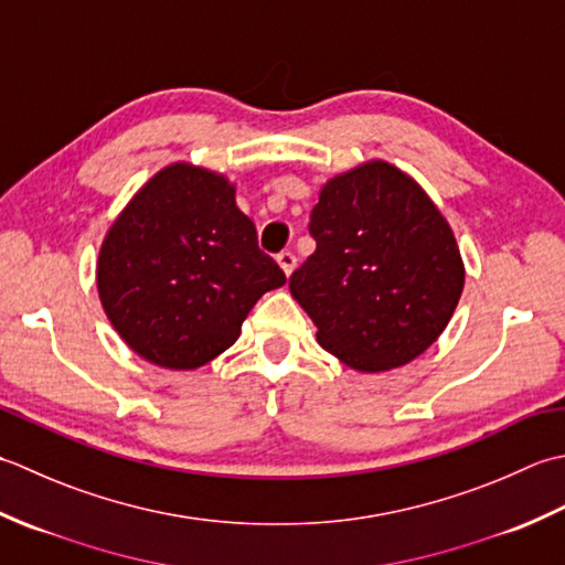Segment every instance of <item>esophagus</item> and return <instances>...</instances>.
<instances>
[{
	"label": "esophagus",
	"mask_w": 565,
	"mask_h": 565,
	"mask_svg": "<svg viewBox=\"0 0 565 565\" xmlns=\"http://www.w3.org/2000/svg\"><path fill=\"white\" fill-rule=\"evenodd\" d=\"M278 263H280V268L285 270V275H290V273L295 270V266H297L295 253H292V250H282V253H278Z\"/></svg>",
	"instance_id": "34e87169"
}]
</instances>
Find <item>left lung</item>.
Here are the masks:
<instances>
[{"label":"left lung","instance_id":"8db88e82","mask_svg":"<svg viewBox=\"0 0 565 565\" xmlns=\"http://www.w3.org/2000/svg\"><path fill=\"white\" fill-rule=\"evenodd\" d=\"M309 234L317 250L290 275V292L321 349L377 373L439 339L466 270L451 226L409 175L373 160L329 180Z\"/></svg>","mask_w":565,"mask_h":565}]
</instances>
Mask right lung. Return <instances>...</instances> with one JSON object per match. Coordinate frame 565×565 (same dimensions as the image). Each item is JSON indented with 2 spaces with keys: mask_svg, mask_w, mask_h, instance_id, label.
<instances>
[{
  "mask_svg": "<svg viewBox=\"0 0 565 565\" xmlns=\"http://www.w3.org/2000/svg\"><path fill=\"white\" fill-rule=\"evenodd\" d=\"M285 285L226 178L160 170L111 224L97 260L102 307L141 359L190 371L238 339L253 305Z\"/></svg>",
  "mask_w": 565,
  "mask_h": 565,
  "instance_id": "obj_1",
  "label": "right lung"
}]
</instances>
